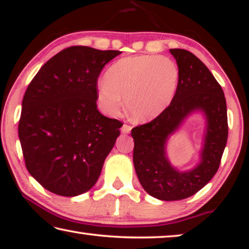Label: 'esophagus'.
<instances>
[{"label":"esophagus","instance_id":"1","mask_svg":"<svg viewBox=\"0 0 249 249\" xmlns=\"http://www.w3.org/2000/svg\"><path fill=\"white\" fill-rule=\"evenodd\" d=\"M130 129H132V126L130 125H127V124H124L123 126H122V133L123 134H128L130 132Z\"/></svg>","mask_w":249,"mask_h":249}]
</instances>
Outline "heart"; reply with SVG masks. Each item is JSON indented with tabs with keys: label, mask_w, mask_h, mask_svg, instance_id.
I'll return each instance as SVG.
<instances>
[{
	"label": "heart",
	"mask_w": 249,
	"mask_h": 249,
	"mask_svg": "<svg viewBox=\"0 0 249 249\" xmlns=\"http://www.w3.org/2000/svg\"><path fill=\"white\" fill-rule=\"evenodd\" d=\"M179 81L178 67L169 58H124L109 67L107 79L96 87L98 102L105 114L117 115L126 107L136 122H148L169 107Z\"/></svg>",
	"instance_id": "heart-1"
}]
</instances>
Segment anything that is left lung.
I'll list each match as a JSON object with an SVG mask.
<instances>
[{
    "instance_id": "8db88e82",
    "label": "left lung",
    "mask_w": 249,
    "mask_h": 249,
    "mask_svg": "<svg viewBox=\"0 0 249 249\" xmlns=\"http://www.w3.org/2000/svg\"><path fill=\"white\" fill-rule=\"evenodd\" d=\"M179 69V81L171 103L149 123L132 129L133 161L142 187L162 201L187 199L213 178L224 153L229 125L222 88L203 62L184 49H170ZM201 110L207 119L201 161L189 172L171 166L165 155L167 137L191 111Z\"/></svg>"
}]
</instances>
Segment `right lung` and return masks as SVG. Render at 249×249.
Here are the masks:
<instances>
[{
    "label": "right lung",
    "mask_w": 249,
    "mask_h": 249,
    "mask_svg": "<svg viewBox=\"0 0 249 249\" xmlns=\"http://www.w3.org/2000/svg\"><path fill=\"white\" fill-rule=\"evenodd\" d=\"M119 50L72 46L54 54L29 83L18 137L29 174L48 191L75 196L98 181L122 122L101 114L98 78Z\"/></svg>",
    "instance_id": "add662e5"
}]
</instances>
